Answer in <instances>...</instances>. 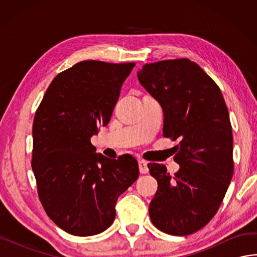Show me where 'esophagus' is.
<instances>
[{
  "instance_id": "obj_1",
  "label": "esophagus",
  "mask_w": 257,
  "mask_h": 257,
  "mask_svg": "<svg viewBox=\"0 0 257 257\" xmlns=\"http://www.w3.org/2000/svg\"><path fill=\"white\" fill-rule=\"evenodd\" d=\"M138 165H139V171H140V173L146 174V173L149 172L148 162L145 161V160H139L138 161Z\"/></svg>"
}]
</instances>
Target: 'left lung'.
I'll return each instance as SVG.
<instances>
[{"mask_svg": "<svg viewBox=\"0 0 257 257\" xmlns=\"http://www.w3.org/2000/svg\"><path fill=\"white\" fill-rule=\"evenodd\" d=\"M138 79L163 110V137L180 143L174 176L149 163L158 190L149 205L154 225L171 235L195 233L209 223L224 199L234 171L233 135L219 86L188 58L146 64Z\"/></svg>", "mask_w": 257, "mask_h": 257, "instance_id": "1", "label": "left lung"}]
</instances>
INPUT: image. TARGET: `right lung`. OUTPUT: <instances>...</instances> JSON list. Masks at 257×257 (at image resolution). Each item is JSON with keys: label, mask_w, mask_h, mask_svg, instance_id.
Returning a JSON list of instances; mask_svg holds the SVG:
<instances>
[{"label": "right lung", "mask_w": 257, "mask_h": 257, "mask_svg": "<svg viewBox=\"0 0 257 257\" xmlns=\"http://www.w3.org/2000/svg\"><path fill=\"white\" fill-rule=\"evenodd\" d=\"M135 63L84 61L53 79L33 121L32 169L41 203L69 234L101 233L118 196L139 177L138 161L96 154L92 135L107 125Z\"/></svg>", "instance_id": "add662e5"}]
</instances>
